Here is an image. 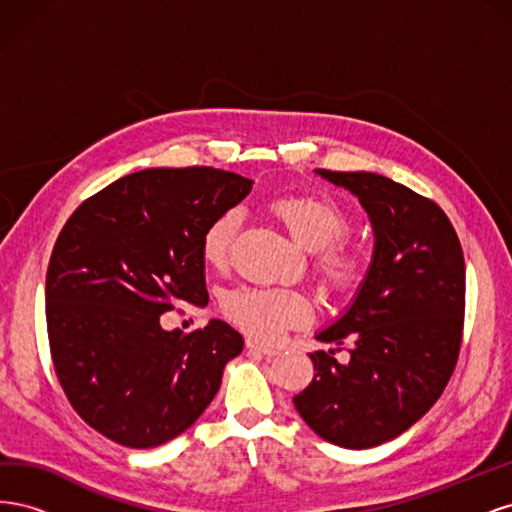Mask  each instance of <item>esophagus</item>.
<instances>
[{"label": "esophagus", "instance_id": "esophagus-1", "mask_svg": "<svg viewBox=\"0 0 512 512\" xmlns=\"http://www.w3.org/2000/svg\"><path fill=\"white\" fill-rule=\"evenodd\" d=\"M247 348L254 350V352L265 354V356H275V354H280V350H277V348H271V346L260 344V342H256V339H247Z\"/></svg>", "mask_w": 512, "mask_h": 512}]
</instances>
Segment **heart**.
Returning a JSON list of instances; mask_svg holds the SVG:
<instances>
[{
	"label": "heart",
	"mask_w": 512,
	"mask_h": 512,
	"mask_svg": "<svg viewBox=\"0 0 512 512\" xmlns=\"http://www.w3.org/2000/svg\"><path fill=\"white\" fill-rule=\"evenodd\" d=\"M271 213L290 237L314 252V271L331 290L352 288L363 273V258L354 247L337 241L348 232V215L333 200L314 194H288L275 198ZM239 228V213L224 211L215 218L200 241V254L211 267L226 265ZM222 312L243 331L258 339H275L290 324L312 316V307L297 290L239 286L224 292Z\"/></svg>",
	"instance_id": "heart-1"
}]
</instances>
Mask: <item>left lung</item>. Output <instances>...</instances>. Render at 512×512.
I'll list each match as a JSON object with an SVG mask.
<instances>
[{
  "label": "left lung",
  "mask_w": 512,
  "mask_h": 512,
  "mask_svg": "<svg viewBox=\"0 0 512 512\" xmlns=\"http://www.w3.org/2000/svg\"><path fill=\"white\" fill-rule=\"evenodd\" d=\"M316 173L359 198L374 228L365 280L318 342L350 344L309 354L314 378L294 408L322 440L378 446L410 429L451 378L466 312V262L457 232L429 198L376 173Z\"/></svg>",
  "instance_id": "left-lung-1"
}]
</instances>
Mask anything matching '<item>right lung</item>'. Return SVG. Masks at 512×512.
I'll return each mask as SVG.
<instances>
[{
	"label": "right lung",
	"mask_w": 512,
	"mask_h": 512,
	"mask_svg": "<svg viewBox=\"0 0 512 512\" xmlns=\"http://www.w3.org/2000/svg\"><path fill=\"white\" fill-rule=\"evenodd\" d=\"M252 179L211 166L145 168L76 209L46 271L51 356L72 408L121 446L153 448L205 412L243 337L224 320L164 331L177 303L205 307L200 241Z\"/></svg>",
	"instance_id": "obj_1"
}]
</instances>
